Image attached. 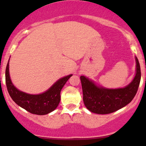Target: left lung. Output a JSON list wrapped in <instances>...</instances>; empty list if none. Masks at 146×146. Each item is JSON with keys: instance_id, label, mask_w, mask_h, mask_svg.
<instances>
[{"instance_id": "left-lung-1", "label": "left lung", "mask_w": 146, "mask_h": 146, "mask_svg": "<svg viewBox=\"0 0 146 146\" xmlns=\"http://www.w3.org/2000/svg\"><path fill=\"white\" fill-rule=\"evenodd\" d=\"M136 61V76L132 82L123 88L107 89L98 87L85 76H80L83 102L87 109L96 114H107L130 103L136 95L141 81V68L137 57Z\"/></svg>"}]
</instances>
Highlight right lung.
<instances>
[{
  "instance_id": "add662e5",
  "label": "right lung",
  "mask_w": 146,
  "mask_h": 146,
  "mask_svg": "<svg viewBox=\"0 0 146 146\" xmlns=\"http://www.w3.org/2000/svg\"><path fill=\"white\" fill-rule=\"evenodd\" d=\"M72 75L66 76L56 82L48 90L39 95H30L18 90L12 83L9 74V61L5 69V83L13 100L29 112L44 115L56 110L61 100V91Z\"/></svg>"
}]
</instances>
